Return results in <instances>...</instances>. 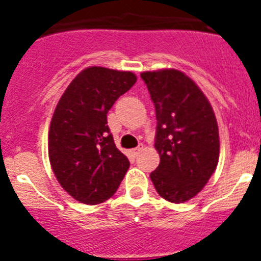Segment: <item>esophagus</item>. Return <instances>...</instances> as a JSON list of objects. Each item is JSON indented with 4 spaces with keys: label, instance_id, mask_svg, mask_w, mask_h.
Returning <instances> with one entry per match:
<instances>
[{
    "label": "esophagus",
    "instance_id": "obj_1",
    "mask_svg": "<svg viewBox=\"0 0 261 261\" xmlns=\"http://www.w3.org/2000/svg\"><path fill=\"white\" fill-rule=\"evenodd\" d=\"M140 151H141V147L138 146V147H135V149H132V150H130V153H132V155H137L138 153H140Z\"/></svg>",
    "mask_w": 261,
    "mask_h": 261
}]
</instances>
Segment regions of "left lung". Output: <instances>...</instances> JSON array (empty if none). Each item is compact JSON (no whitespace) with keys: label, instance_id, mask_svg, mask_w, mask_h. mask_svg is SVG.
<instances>
[{"label":"left lung","instance_id":"obj_1","mask_svg":"<svg viewBox=\"0 0 261 261\" xmlns=\"http://www.w3.org/2000/svg\"><path fill=\"white\" fill-rule=\"evenodd\" d=\"M155 107V146L161 162L150 179L170 202L195 197L216 171L220 136L216 115L200 87L176 69L144 71Z\"/></svg>","mask_w":261,"mask_h":261}]
</instances>
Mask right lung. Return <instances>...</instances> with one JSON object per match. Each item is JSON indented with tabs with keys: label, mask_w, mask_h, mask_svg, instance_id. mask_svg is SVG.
Returning a JSON list of instances; mask_svg holds the SVG:
<instances>
[{
	"label": "right lung",
	"mask_w": 261,
	"mask_h": 261,
	"mask_svg": "<svg viewBox=\"0 0 261 261\" xmlns=\"http://www.w3.org/2000/svg\"><path fill=\"white\" fill-rule=\"evenodd\" d=\"M136 81L132 71L91 66L71 81L57 103L48 133L49 162L77 201H106L128 171L129 161L115 145L107 114Z\"/></svg>",
	"instance_id": "obj_1"
}]
</instances>
